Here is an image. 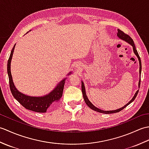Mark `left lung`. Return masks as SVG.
<instances>
[{
    "instance_id": "obj_1",
    "label": "left lung",
    "mask_w": 149,
    "mask_h": 149,
    "mask_svg": "<svg viewBox=\"0 0 149 149\" xmlns=\"http://www.w3.org/2000/svg\"><path fill=\"white\" fill-rule=\"evenodd\" d=\"M117 31H118V33H117V36H118L120 38H121L123 40H125V42H128L129 43H130L131 45L132 46V48H133V50H134V52L136 55L137 56L138 58L139 59V62H140V81H139V88H140V82H141V59H140V56H139L138 53V51L136 49V47H135V45H134V43L133 42V40H132V39L130 37V36H129L128 34H127L125 33H123L122 31L118 29V30H117ZM81 88H82V92H83V98H84V100L85 101V102H86V104H87V106L90 107V109H93L94 111H97V112H99V113H105V114H111V113H118L119 111H122V109H123L125 108V107H127L129 104H130L132 101H134V99H136V97L138 93V91L139 90H138L136 92L134 96L133 97V98L131 100L130 102H129L126 105H125L123 107H121V108H120L118 109H116V110H115V111H103V110H101L99 108H97V107H96L95 106H94L92 104H91L90 102V101L88 100V97L86 96V91H85V88H84V84L83 82H82V84H81Z\"/></svg>"
}]
</instances>
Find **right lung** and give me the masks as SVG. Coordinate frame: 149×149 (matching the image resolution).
I'll return each mask as SVG.
<instances>
[{
  "mask_svg": "<svg viewBox=\"0 0 149 149\" xmlns=\"http://www.w3.org/2000/svg\"><path fill=\"white\" fill-rule=\"evenodd\" d=\"M15 46V45H14L13 48L10 56H9V58L8 59L7 68L9 77V88H10L13 96L26 109L38 113H45L48 107L50 106V104L55 102V101H58L62 97L65 79H63L62 81L60 82L59 84L56 86L54 90L51 91L49 95H47L44 97H29L19 92L17 90V88H15L13 82L10 70L11 61L13 56V53L14 51ZM70 74H71V72Z\"/></svg>",
  "mask_w": 149,
  "mask_h": 149,
  "instance_id": "right-lung-1",
  "label": "right lung"
}]
</instances>
